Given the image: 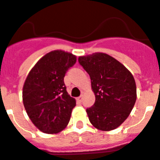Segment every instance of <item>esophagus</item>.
<instances>
[{"instance_id": "34e87169", "label": "esophagus", "mask_w": 160, "mask_h": 160, "mask_svg": "<svg viewBox=\"0 0 160 160\" xmlns=\"http://www.w3.org/2000/svg\"><path fill=\"white\" fill-rule=\"evenodd\" d=\"M78 101L79 102H82V96H81V97L78 98Z\"/></svg>"}]
</instances>
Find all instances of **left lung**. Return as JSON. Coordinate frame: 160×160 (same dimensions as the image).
Segmentation results:
<instances>
[{"instance_id":"1","label":"left lung","mask_w":160,"mask_h":160,"mask_svg":"<svg viewBox=\"0 0 160 160\" xmlns=\"http://www.w3.org/2000/svg\"><path fill=\"white\" fill-rule=\"evenodd\" d=\"M79 63L89 74L95 103L87 109L91 124L110 131L121 126L136 101V85L131 72L118 60L104 53L80 56Z\"/></svg>"}]
</instances>
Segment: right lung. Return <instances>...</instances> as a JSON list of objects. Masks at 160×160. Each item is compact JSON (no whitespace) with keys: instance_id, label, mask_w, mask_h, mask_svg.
Returning <instances> with one entry per match:
<instances>
[{"instance_id":"right-lung-1","label":"right lung","mask_w":160,"mask_h":160,"mask_svg":"<svg viewBox=\"0 0 160 160\" xmlns=\"http://www.w3.org/2000/svg\"><path fill=\"white\" fill-rule=\"evenodd\" d=\"M76 61L72 53L51 51L35 63L25 79L24 107L32 123L42 132L57 134L69 122L76 100L68 93L63 78Z\"/></svg>"}]
</instances>
